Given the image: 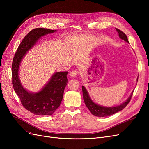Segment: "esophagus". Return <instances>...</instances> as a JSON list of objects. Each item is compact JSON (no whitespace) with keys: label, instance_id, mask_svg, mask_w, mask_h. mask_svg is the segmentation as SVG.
Masks as SVG:
<instances>
[{"label":"esophagus","instance_id":"esophagus-1","mask_svg":"<svg viewBox=\"0 0 149 149\" xmlns=\"http://www.w3.org/2000/svg\"><path fill=\"white\" fill-rule=\"evenodd\" d=\"M77 71H76V70H73V71H71V72H70V75L71 76V77H76V75H77Z\"/></svg>","mask_w":149,"mask_h":149}]
</instances>
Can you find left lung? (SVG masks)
I'll return each mask as SVG.
<instances>
[{"label":"left lung","mask_w":149,"mask_h":149,"mask_svg":"<svg viewBox=\"0 0 149 149\" xmlns=\"http://www.w3.org/2000/svg\"><path fill=\"white\" fill-rule=\"evenodd\" d=\"M116 30L118 31L120 38L124 40L125 42L129 43L127 36H126V35L123 32V31H122L118 29H116ZM137 81H138V79H137ZM82 89H83V100L86 106V107L88 108V109L90 111V112H91V113L92 114L97 117L109 116L121 110H123L130 102V99H131L132 96V94L134 92L132 91V93H131V94H130V96H129V97L127 99V100L123 104H121L117 106L104 107V106H102L97 104L94 103L91 100L87 90L86 89L84 86H82Z\"/></svg>","instance_id":"left-lung-1"}]
</instances>
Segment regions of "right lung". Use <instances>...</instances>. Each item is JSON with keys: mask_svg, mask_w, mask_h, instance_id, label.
<instances>
[{"mask_svg": "<svg viewBox=\"0 0 149 149\" xmlns=\"http://www.w3.org/2000/svg\"><path fill=\"white\" fill-rule=\"evenodd\" d=\"M56 30L37 28L31 30L18 47L12 65V85L22 104L31 113L39 116L52 115L59 107L63 96L64 89L68 82V71L53 74L49 81L38 93H30L24 88L19 77L20 63L26 52L32 48L43 36Z\"/></svg>", "mask_w": 149, "mask_h": 149, "instance_id": "right-lung-1", "label": "right lung"}]
</instances>
